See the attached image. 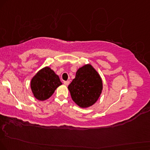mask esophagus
Listing matches in <instances>:
<instances>
[{"instance_id":"34e87169","label":"esophagus","mask_w":150,"mask_h":150,"mask_svg":"<svg viewBox=\"0 0 150 150\" xmlns=\"http://www.w3.org/2000/svg\"><path fill=\"white\" fill-rule=\"evenodd\" d=\"M64 84L65 85V86H68V85L69 84V81H64Z\"/></svg>"}]
</instances>
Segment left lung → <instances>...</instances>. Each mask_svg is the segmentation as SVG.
I'll use <instances>...</instances> for the list:
<instances>
[{
	"instance_id": "8db88e82",
	"label": "left lung",
	"mask_w": 150,
	"mask_h": 150,
	"mask_svg": "<svg viewBox=\"0 0 150 150\" xmlns=\"http://www.w3.org/2000/svg\"><path fill=\"white\" fill-rule=\"evenodd\" d=\"M71 99L81 108L92 106L100 97L102 80L91 64H85L77 70L75 79L68 86Z\"/></svg>"
}]
</instances>
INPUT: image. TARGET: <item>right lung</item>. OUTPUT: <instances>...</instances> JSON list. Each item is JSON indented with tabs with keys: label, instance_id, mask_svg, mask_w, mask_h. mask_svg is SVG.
I'll list each match as a JSON object with an SVG mask.
<instances>
[{
	"label": "right lung",
	"instance_id": "obj_1",
	"mask_svg": "<svg viewBox=\"0 0 150 150\" xmlns=\"http://www.w3.org/2000/svg\"><path fill=\"white\" fill-rule=\"evenodd\" d=\"M61 85L62 83L58 76L49 67H45L31 79L30 88L37 99L44 101L51 97L56 88Z\"/></svg>",
	"mask_w": 150,
	"mask_h": 150
}]
</instances>
